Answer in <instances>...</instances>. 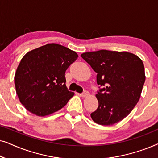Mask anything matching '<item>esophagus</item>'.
Masks as SVG:
<instances>
[{
  "label": "esophagus",
  "mask_w": 158,
  "mask_h": 158,
  "mask_svg": "<svg viewBox=\"0 0 158 158\" xmlns=\"http://www.w3.org/2000/svg\"><path fill=\"white\" fill-rule=\"evenodd\" d=\"M80 96H81V97H83V98H85V97H87V96H89V93L85 90V91H84L83 94H80Z\"/></svg>",
  "instance_id": "1"
}]
</instances>
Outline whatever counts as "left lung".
<instances>
[{
  "instance_id": "left-lung-1",
  "label": "left lung",
  "mask_w": 158,
  "mask_h": 158,
  "mask_svg": "<svg viewBox=\"0 0 158 158\" xmlns=\"http://www.w3.org/2000/svg\"><path fill=\"white\" fill-rule=\"evenodd\" d=\"M95 72L101 89L96 95V111L90 114L94 122L109 126L129 115L139 101L145 81L144 64L135 54L101 49L81 55Z\"/></svg>"
}]
</instances>
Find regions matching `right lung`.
<instances>
[{
	"label": "right lung",
	"mask_w": 158,
	"mask_h": 158,
	"mask_svg": "<svg viewBox=\"0 0 158 158\" xmlns=\"http://www.w3.org/2000/svg\"><path fill=\"white\" fill-rule=\"evenodd\" d=\"M78 57L75 52L52 43L28 52L14 76L18 98L25 109L45 116L63 108L74 96L67 89L65 71Z\"/></svg>",
	"instance_id": "right-lung-1"
}]
</instances>
